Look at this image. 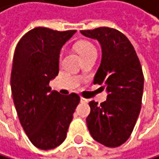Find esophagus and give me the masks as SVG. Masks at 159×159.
I'll return each instance as SVG.
<instances>
[{
  "mask_svg": "<svg viewBox=\"0 0 159 159\" xmlns=\"http://www.w3.org/2000/svg\"><path fill=\"white\" fill-rule=\"evenodd\" d=\"M80 101H81L82 103H87V102H88V99H86V98H84V97H81V98H80Z\"/></svg>",
  "mask_w": 159,
  "mask_h": 159,
  "instance_id": "34e87169",
  "label": "esophagus"
}]
</instances>
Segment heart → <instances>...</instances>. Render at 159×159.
Here are the masks:
<instances>
[{
    "label": "heart",
    "mask_w": 159,
    "mask_h": 159,
    "mask_svg": "<svg viewBox=\"0 0 159 159\" xmlns=\"http://www.w3.org/2000/svg\"><path fill=\"white\" fill-rule=\"evenodd\" d=\"M75 49L80 53V55L83 56L87 53L93 52V51H96L95 47L91 44L90 42L83 40V41H79L78 43H76L75 45Z\"/></svg>",
    "instance_id": "1"
}]
</instances>
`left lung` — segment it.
<instances>
[{
  "label": "left lung",
  "mask_w": 159,
  "mask_h": 159,
  "mask_svg": "<svg viewBox=\"0 0 159 159\" xmlns=\"http://www.w3.org/2000/svg\"><path fill=\"white\" fill-rule=\"evenodd\" d=\"M96 39L102 48V60L93 84L104 85L105 102L90 101L88 129L94 140L107 147L125 143L134 128L141 109L144 75L136 52L123 33L111 27L81 30Z\"/></svg>",
  "instance_id": "left-lung-1"
}]
</instances>
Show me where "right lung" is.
Wrapping results in <instances>:
<instances>
[{
	"mask_svg": "<svg viewBox=\"0 0 159 159\" xmlns=\"http://www.w3.org/2000/svg\"><path fill=\"white\" fill-rule=\"evenodd\" d=\"M75 32L35 27L15 48L10 80L14 105L27 137L41 150L64 142L80 102L74 93L61 95L49 87L59 72L60 50Z\"/></svg>",
	"mask_w": 159,
	"mask_h": 159,
	"instance_id": "1",
	"label": "right lung"
}]
</instances>
